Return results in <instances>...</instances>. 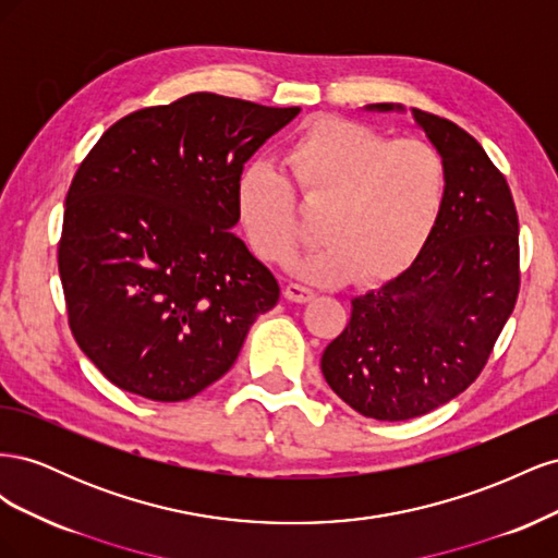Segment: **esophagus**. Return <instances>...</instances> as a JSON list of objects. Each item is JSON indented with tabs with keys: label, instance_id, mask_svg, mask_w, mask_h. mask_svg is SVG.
Returning <instances> with one entry per match:
<instances>
[{
	"label": "esophagus",
	"instance_id": "obj_1",
	"mask_svg": "<svg viewBox=\"0 0 558 558\" xmlns=\"http://www.w3.org/2000/svg\"><path fill=\"white\" fill-rule=\"evenodd\" d=\"M314 295H316L314 289H310V286H305V283L291 281L289 286H286V298L293 302H310Z\"/></svg>",
	"mask_w": 558,
	"mask_h": 558
}]
</instances>
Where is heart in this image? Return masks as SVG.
Returning <instances> with one entry per match:
<instances>
[{
    "instance_id": "b5f03b06",
    "label": "heart",
    "mask_w": 558,
    "mask_h": 558,
    "mask_svg": "<svg viewBox=\"0 0 558 558\" xmlns=\"http://www.w3.org/2000/svg\"><path fill=\"white\" fill-rule=\"evenodd\" d=\"M447 162L426 140H391L349 118H314L281 150V174L248 167L234 191L240 226L265 263L305 242L293 193L318 209V240L298 272L318 283L381 281L412 265L447 202Z\"/></svg>"
}]
</instances>
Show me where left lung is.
I'll return each mask as SVG.
<instances>
[{
    "label": "left lung",
    "mask_w": 558,
    "mask_h": 558,
    "mask_svg": "<svg viewBox=\"0 0 558 558\" xmlns=\"http://www.w3.org/2000/svg\"><path fill=\"white\" fill-rule=\"evenodd\" d=\"M414 118L447 162L440 223L400 277L351 300L347 328L320 356L332 391L377 421L428 414L463 393L521 286L519 218L502 172L463 128L421 109Z\"/></svg>",
    "instance_id": "1"
}]
</instances>
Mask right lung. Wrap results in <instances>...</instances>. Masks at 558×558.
Masks as SVG:
<instances>
[{"instance_id": "add662e5", "label": "right lung", "mask_w": 558, "mask_h": 558, "mask_svg": "<svg viewBox=\"0 0 558 558\" xmlns=\"http://www.w3.org/2000/svg\"><path fill=\"white\" fill-rule=\"evenodd\" d=\"M298 111L193 93L128 113L83 158L58 269L74 340L111 384L189 400L277 305L275 275L230 228L244 162Z\"/></svg>"}]
</instances>
